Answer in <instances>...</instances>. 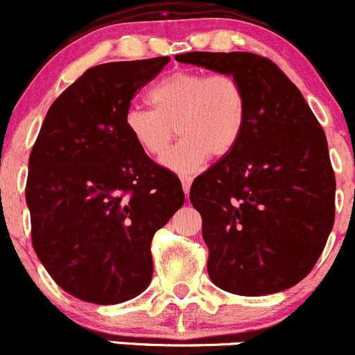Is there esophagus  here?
<instances>
[{
  "instance_id": "1",
  "label": "esophagus",
  "mask_w": 355,
  "mask_h": 355,
  "mask_svg": "<svg viewBox=\"0 0 355 355\" xmlns=\"http://www.w3.org/2000/svg\"><path fill=\"white\" fill-rule=\"evenodd\" d=\"M191 182H193L191 176H181V184H182V191H184V195H188V193H189Z\"/></svg>"
}]
</instances>
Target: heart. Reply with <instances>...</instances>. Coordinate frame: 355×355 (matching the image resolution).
I'll return each mask as SVG.
<instances>
[{
  "instance_id": "obj_1",
  "label": "heart",
  "mask_w": 355,
  "mask_h": 355,
  "mask_svg": "<svg viewBox=\"0 0 355 355\" xmlns=\"http://www.w3.org/2000/svg\"><path fill=\"white\" fill-rule=\"evenodd\" d=\"M148 100L153 110L129 108L125 129L141 152L159 157L176 125L181 139L162 157V166L182 176L196 173L209 157L230 155L247 124V93L231 73L179 70L159 80Z\"/></svg>"
}]
</instances>
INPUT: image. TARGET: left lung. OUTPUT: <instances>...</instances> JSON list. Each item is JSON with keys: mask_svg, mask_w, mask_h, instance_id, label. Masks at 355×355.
I'll list each match as a JSON object with an SVG mask.
<instances>
[{"mask_svg": "<svg viewBox=\"0 0 355 355\" xmlns=\"http://www.w3.org/2000/svg\"><path fill=\"white\" fill-rule=\"evenodd\" d=\"M176 60L231 73L247 93V124L236 148L189 189L202 216L210 279L245 297L292 288L312 271L335 220L336 184L324 131L298 87L269 58L191 51Z\"/></svg>", "mask_w": 355, "mask_h": 355, "instance_id": "obj_1", "label": "left lung"}]
</instances>
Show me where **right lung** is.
Wrapping results in <instances>:
<instances>
[{"mask_svg": "<svg viewBox=\"0 0 355 355\" xmlns=\"http://www.w3.org/2000/svg\"><path fill=\"white\" fill-rule=\"evenodd\" d=\"M169 57L87 69L53 101L29 157L33 247L60 288L98 305L148 288L150 245L184 203L181 181L131 139L136 91Z\"/></svg>", "mask_w": 355, "mask_h": 355, "instance_id": "obj_1", "label": "right lung"}]
</instances>
